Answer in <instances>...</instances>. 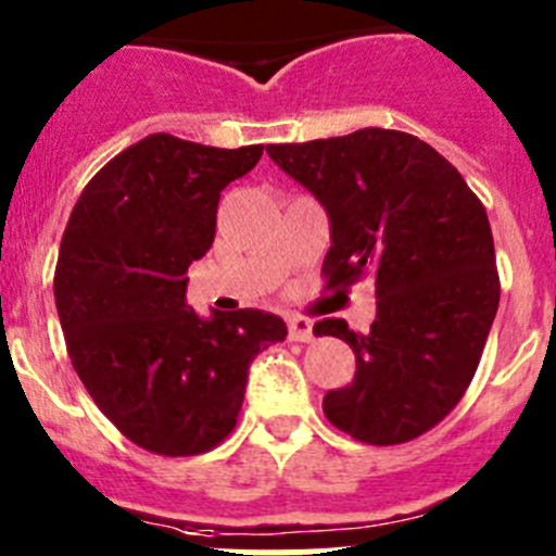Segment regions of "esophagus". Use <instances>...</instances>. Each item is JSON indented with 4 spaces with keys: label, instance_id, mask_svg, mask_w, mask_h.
<instances>
[{
    "label": "esophagus",
    "instance_id": "esophagus-1",
    "mask_svg": "<svg viewBox=\"0 0 556 556\" xmlns=\"http://www.w3.org/2000/svg\"><path fill=\"white\" fill-rule=\"evenodd\" d=\"M287 337L289 342H312L314 328L306 317H289L287 320Z\"/></svg>",
    "mask_w": 556,
    "mask_h": 556
}]
</instances>
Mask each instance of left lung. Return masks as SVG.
Instances as JSON below:
<instances>
[{"mask_svg":"<svg viewBox=\"0 0 556 556\" xmlns=\"http://www.w3.org/2000/svg\"><path fill=\"white\" fill-rule=\"evenodd\" d=\"M267 152L326 208V289L376 278L370 331L337 317L314 326L356 353V376L326 392L323 412L362 443H409L459 404L498 312L488 211L456 166L409 132L365 127Z\"/></svg>","mask_w":556,"mask_h":556,"instance_id":"obj_1","label":"left lung"}]
</instances>
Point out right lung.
<instances>
[{
	"mask_svg": "<svg viewBox=\"0 0 556 556\" xmlns=\"http://www.w3.org/2000/svg\"><path fill=\"white\" fill-rule=\"evenodd\" d=\"M152 132L108 161L72 208L55 267L68 358L102 415L161 456L219 445L242 409L250 362L287 337L258 308L186 303V269L217 233L219 191L262 159Z\"/></svg>",
	"mask_w": 556,
	"mask_h": 556,
	"instance_id": "add662e5",
	"label": "right lung"
}]
</instances>
